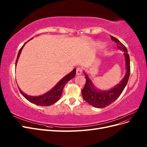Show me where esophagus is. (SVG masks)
Masks as SVG:
<instances>
[{
  "instance_id": "obj_1",
  "label": "esophagus",
  "mask_w": 147,
  "mask_h": 147,
  "mask_svg": "<svg viewBox=\"0 0 147 147\" xmlns=\"http://www.w3.org/2000/svg\"><path fill=\"white\" fill-rule=\"evenodd\" d=\"M77 75H81L83 73V69L81 67H77L76 70Z\"/></svg>"
}]
</instances>
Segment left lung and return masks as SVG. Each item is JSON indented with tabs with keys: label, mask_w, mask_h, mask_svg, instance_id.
Instances as JSON below:
<instances>
[{
	"label": "left lung",
	"mask_w": 147,
	"mask_h": 147,
	"mask_svg": "<svg viewBox=\"0 0 147 147\" xmlns=\"http://www.w3.org/2000/svg\"><path fill=\"white\" fill-rule=\"evenodd\" d=\"M111 39L118 45V48L120 50L124 51V55L126 59V72L124 78L122 81L115 88L107 91H100L96 90L93 86L91 80L89 78L88 75L84 73L86 78V83L83 90H82V96L84 100L86 101L93 107L97 108H104L109 105L116 100L118 97L121 95L124 88L127 83L129 78L131 69H130V58L129 55L127 53V50L123 44L120 42L117 38L110 35Z\"/></svg>",
	"instance_id": "1"
}]
</instances>
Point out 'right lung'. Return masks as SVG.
I'll return each mask as SVG.
<instances>
[{
	"label": "right lung",
	"mask_w": 147,
	"mask_h": 147,
	"mask_svg": "<svg viewBox=\"0 0 147 147\" xmlns=\"http://www.w3.org/2000/svg\"><path fill=\"white\" fill-rule=\"evenodd\" d=\"M24 45H25V43H24ZM24 45H23V46L22 47L20 48V50H19L18 54V56L16 58V63H15L16 65L20 55L21 51L22 50V48H23ZM75 74H76V69H74L72 71V72L67 75L66 76H65L63 79H61V80L58 83H57L56 85L54 88H53L51 91H50L47 93H46V94H43L42 96H29L27 94H24V93L19 88H19V90H20V92L21 93V94L23 95L28 100H29L30 102H31V103L35 104L37 105L49 106V105H51L53 104H55V102H56L59 99L60 97L62 94V92H63V88H64V86L65 85V84L67 83L70 80L73 78L75 77Z\"/></svg>",
	"instance_id": "right-lung-1"
}]
</instances>
